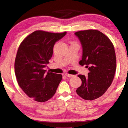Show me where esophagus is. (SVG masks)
<instances>
[{"label":"esophagus","mask_w":128,"mask_h":128,"mask_svg":"<svg viewBox=\"0 0 128 128\" xmlns=\"http://www.w3.org/2000/svg\"><path fill=\"white\" fill-rule=\"evenodd\" d=\"M65 75H66V77H72V76H74V75L70 74H65Z\"/></svg>","instance_id":"1"}]
</instances>
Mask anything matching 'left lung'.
<instances>
[{"mask_svg": "<svg viewBox=\"0 0 128 128\" xmlns=\"http://www.w3.org/2000/svg\"><path fill=\"white\" fill-rule=\"evenodd\" d=\"M82 46V60L86 65L88 76L78 74L82 84L76 93L86 100H93L102 96L112 83L116 70V57L112 42L108 36L96 30L79 31L74 33Z\"/></svg>", "mask_w": 128, "mask_h": 128, "instance_id": "left-lung-1", "label": "left lung"}]
</instances>
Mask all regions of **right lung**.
<instances>
[{
  "mask_svg": "<svg viewBox=\"0 0 128 128\" xmlns=\"http://www.w3.org/2000/svg\"><path fill=\"white\" fill-rule=\"evenodd\" d=\"M37 30L20 43L16 56L15 73L19 86L34 100L42 102L51 98L62 75L44 70L53 54L56 42L66 35Z\"/></svg>",
  "mask_w": 128,
  "mask_h": 128,
  "instance_id": "obj_1",
  "label": "right lung"
}]
</instances>
